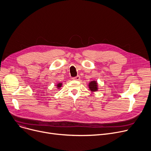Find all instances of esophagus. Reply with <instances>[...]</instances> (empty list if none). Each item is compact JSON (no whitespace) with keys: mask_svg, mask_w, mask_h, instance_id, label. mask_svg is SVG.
<instances>
[{"mask_svg":"<svg viewBox=\"0 0 151 151\" xmlns=\"http://www.w3.org/2000/svg\"><path fill=\"white\" fill-rule=\"evenodd\" d=\"M72 79H74V80H79L80 79V76L79 75H77L76 76L73 77Z\"/></svg>","mask_w":151,"mask_h":151,"instance_id":"1","label":"esophagus"}]
</instances>
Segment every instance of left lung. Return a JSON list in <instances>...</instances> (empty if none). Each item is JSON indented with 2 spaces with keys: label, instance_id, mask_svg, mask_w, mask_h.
<instances>
[{
  "label": "left lung",
  "instance_id": "obj_1",
  "mask_svg": "<svg viewBox=\"0 0 151 151\" xmlns=\"http://www.w3.org/2000/svg\"><path fill=\"white\" fill-rule=\"evenodd\" d=\"M88 86L90 90H92V92L96 91L97 90V83L96 81H91L89 83Z\"/></svg>",
  "mask_w": 151,
  "mask_h": 151
}]
</instances>
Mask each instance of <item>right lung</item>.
Instances as JSON below:
<instances>
[{"mask_svg":"<svg viewBox=\"0 0 151 151\" xmlns=\"http://www.w3.org/2000/svg\"><path fill=\"white\" fill-rule=\"evenodd\" d=\"M61 86H62V84H61V83H58V85H57V87H61Z\"/></svg>","mask_w":151,"mask_h":151,"instance_id":"add662e5","label":"right lung"}]
</instances>
